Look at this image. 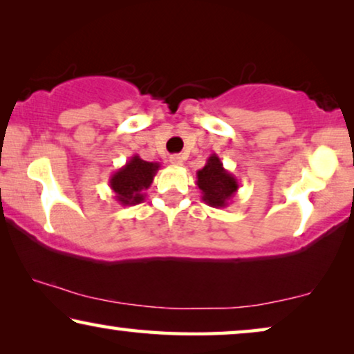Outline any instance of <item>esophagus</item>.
<instances>
[{"mask_svg":"<svg viewBox=\"0 0 354 354\" xmlns=\"http://www.w3.org/2000/svg\"><path fill=\"white\" fill-rule=\"evenodd\" d=\"M170 163L173 167H183V157L175 153V156L170 157Z\"/></svg>","mask_w":354,"mask_h":354,"instance_id":"34e87169","label":"esophagus"}]
</instances>
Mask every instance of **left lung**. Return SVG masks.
<instances>
[{"mask_svg": "<svg viewBox=\"0 0 354 354\" xmlns=\"http://www.w3.org/2000/svg\"><path fill=\"white\" fill-rule=\"evenodd\" d=\"M197 187L202 201L213 208H225L239 191L237 178L229 173L216 153L207 158L205 167L197 171Z\"/></svg>", "mask_w": 354, "mask_h": 354, "instance_id": "1", "label": "left lung"}]
</instances>
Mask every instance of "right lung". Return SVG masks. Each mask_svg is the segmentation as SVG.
Returning <instances> with one entry per match:
<instances>
[{"mask_svg": "<svg viewBox=\"0 0 354 354\" xmlns=\"http://www.w3.org/2000/svg\"><path fill=\"white\" fill-rule=\"evenodd\" d=\"M160 170V163L146 162L139 156H133L129 160L112 173L109 186L115 194V201L120 205H136L146 197V192L153 181V176Z\"/></svg>", "mask_w": 354, "mask_h": 354, "instance_id": "add662e5", "label": "right lung"}]
</instances>
